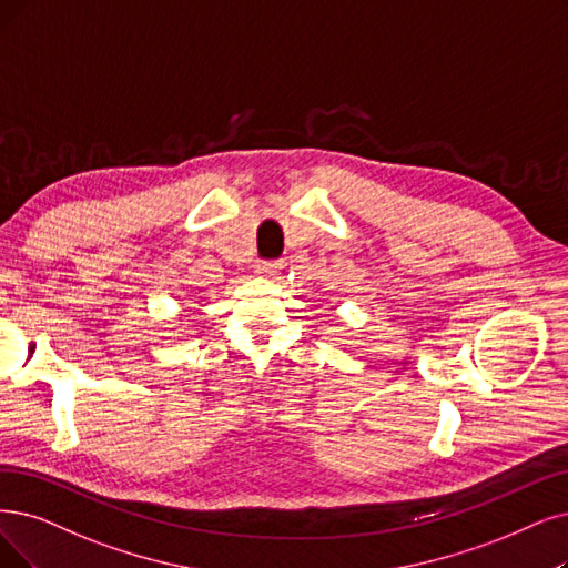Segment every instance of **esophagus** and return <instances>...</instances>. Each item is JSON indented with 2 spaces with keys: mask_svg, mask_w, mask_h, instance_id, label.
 <instances>
[{
  "mask_svg": "<svg viewBox=\"0 0 568 568\" xmlns=\"http://www.w3.org/2000/svg\"><path fill=\"white\" fill-rule=\"evenodd\" d=\"M282 267H284V263H280V261H261L258 265H256V272L261 277H267V280H275L280 272H282Z\"/></svg>",
  "mask_w": 568,
  "mask_h": 568,
  "instance_id": "esophagus-1",
  "label": "esophagus"
}]
</instances>
